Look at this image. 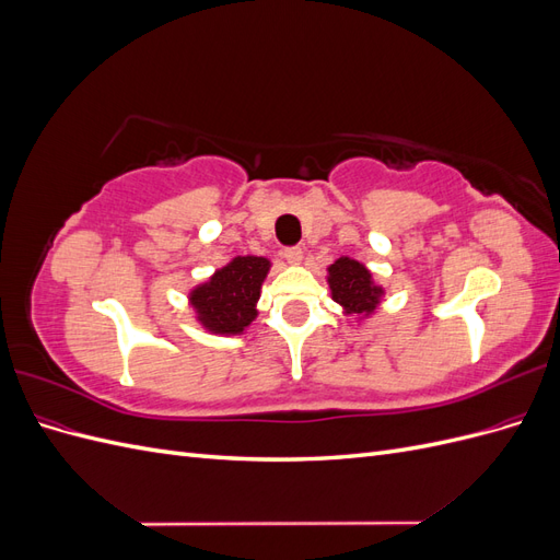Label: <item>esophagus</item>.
Instances as JSON below:
<instances>
[{
  "mask_svg": "<svg viewBox=\"0 0 560 560\" xmlns=\"http://www.w3.org/2000/svg\"><path fill=\"white\" fill-rule=\"evenodd\" d=\"M284 259L290 261V264H301V259H303V249L301 247H287L284 249Z\"/></svg>",
  "mask_w": 560,
  "mask_h": 560,
  "instance_id": "1",
  "label": "esophagus"
}]
</instances>
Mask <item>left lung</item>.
Masks as SVG:
<instances>
[{
	"instance_id": "left-lung-1",
	"label": "left lung",
	"mask_w": 560,
	"mask_h": 560,
	"mask_svg": "<svg viewBox=\"0 0 560 560\" xmlns=\"http://www.w3.org/2000/svg\"><path fill=\"white\" fill-rule=\"evenodd\" d=\"M329 287L336 303L348 313L369 315L378 306L383 290L371 282L369 270L354 259L341 257L329 266Z\"/></svg>"
}]
</instances>
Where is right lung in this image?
Here are the masks:
<instances>
[{"mask_svg": "<svg viewBox=\"0 0 560 560\" xmlns=\"http://www.w3.org/2000/svg\"><path fill=\"white\" fill-rule=\"evenodd\" d=\"M268 268L270 264L264 257H235L217 270L210 282L196 287L191 303L202 327L214 334H241L257 315L254 303Z\"/></svg>", "mask_w": 560, "mask_h": 560, "instance_id": "add662e5", "label": "right lung"}]
</instances>
